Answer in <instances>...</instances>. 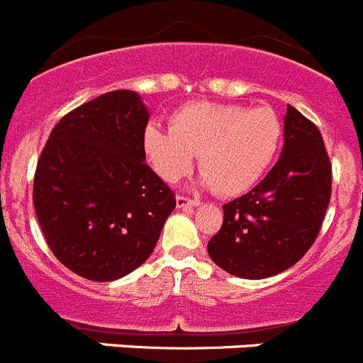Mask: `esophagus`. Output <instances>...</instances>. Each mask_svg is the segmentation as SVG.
Wrapping results in <instances>:
<instances>
[{
  "label": "esophagus",
  "mask_w": 363,
  "mask_h": 363,
  "mask_svg": "<svg viewBox=\"0 0 363 363\" xmlns=\"http://www.w3.org/2000/svg\"><path fill=\"white\" fill-rule=\"evenodd\" d=\"M200 201L198 200H189L185 196H176V207L178 209H189V207H198Z\"/></svg>",
  "instance_id": "obj_1"
}]
</instances>
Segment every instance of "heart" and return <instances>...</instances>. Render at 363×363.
Wrapping results in <instances>:
<instances>
[{
	"label": "heart",
	"mask_w": 363,
	"mask_h": 363,
	"mask_svg": "<svg viewBox=\"0 0 363 363\" xmlns=\"http://www.w3.org/2000/svg\"><path fill=\"white\" fill-rule=\"evenodd\" d=\"M171 130L149 123L142 150L156 176L174 184L189 174L198 156L200 184L220 196L251 191L277 158L281 121L271 107L198 101L172 112Z\"/></svg>",
	"instance_id": "1"
}]
</instances>
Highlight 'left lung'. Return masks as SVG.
Returning <instances> with one entry per match:
<instances>
[{"instance_id": "left-lung-1", "label": "left lung", "mask_w": 363, "mask_h": 363, "mask_svg": "<svg viewBox=\"0 0 363 363\" xmlns=\"http://www.w3.org/2000/svg\"><path fill=\"white\" fill-rule=\"evenodd\" d=\"M331 200V162L322 134L287 105L280 160L252 191L223 205V225L207 243L233 277L262 280L294 265L314 243Z\"/></svg>"}]
</instances>
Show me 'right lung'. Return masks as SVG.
Instances as JSON below:
<instances>
[{
    "label": "right lung",
    "mask_w": 363,
    "mask_h": 363,
    "mask_svg": "<svg viewBox=\"0 0 363 363\" xmlns=\"http://www.w3.org/2000/svg\"><path fill=\"white\" fill-rule=\"evenodd\" d=\"M149 116L138 92H107L63 116L40 156V227L54 256L86 280H120L140 267L176 207L145 165Z\"/></svg>",
    "instance_id": "obj_1"
}]
</instances>
